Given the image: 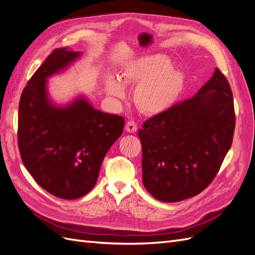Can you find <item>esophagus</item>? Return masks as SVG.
<instances>
[{"label": "esophagus", "mask_w": 255, "mask_h": 255, "mask_svg": "<svg viewBox=\"0 0 255 255\" xmlns=\"http://www.w3.org/2000/svg\"><path fill=\"white\" fill-rule=\"evenodd\" d=\"M126 129L128 130V132H129V133H134V132H136V130H137V123H136L135 121H133V120L128 121V123H127V127H126Z\"/></svg>", "instance_id": "obj_1"}]
</instances>
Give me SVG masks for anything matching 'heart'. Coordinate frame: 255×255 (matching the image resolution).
Segmentation results:
<instances>
[{"label": "heart", "instance_id": "heart-1", "mask_svg": "<svg viewBox=\"0 0 255 255\" xmlns=\"http://www.w3.org/2000/svg\"><path fill=\"white\" fill-rule=\"evenodd\" d=\"M130 84H138L134 92L138 110L155 115L165 112L176 101L184 87V78L172 68L170 59L156 54L128 64L120 73V82L110 78L105 87L111 97L121 100L126 97L123 86Z\"/></svg>", "mask_w": 255, "mask_h": 255}]
</instances>
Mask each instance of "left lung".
<instances>
[{
  "label": "left lung",
  "instance_id": "1",
  "mask_svg": "<svg viewBox=\"0 0 255 255\" xmlns=\"http://www.w3.org/2000/svg\"><path fill=\"white\" fill-rule=\"evenodd\" d=\"M234 129L232 90L217 68L195 97L143 123L138 132L143 186L163 202L197 196L218 173Z\"/></svg>",
  "mask_w": 255,
  "mask_h": 255
}]
</instances>
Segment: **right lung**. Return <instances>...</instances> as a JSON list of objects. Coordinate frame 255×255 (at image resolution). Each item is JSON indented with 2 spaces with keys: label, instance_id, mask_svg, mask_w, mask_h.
Returning <instances> with one entry per match:
<instances>
[{
  "label": "right lung",
  "instance_id": "add662e5",
  "mask_svg": "<svg viewBox=\"0 0 255 255\" xmlns=\"http://www.w3.org/2000/svg\"><path fill=\"white\" fill-rule=\"evenodd\" d=\"M81 55L55 49L23 89L19 103L18 145L23 164L51 195L78 199L92 189L104 156L123 132L125 118L95 110L81 97L54 105L47 79Z\"/></svg>",
  "mask_w": 255,
  "mask_h": 255
}]
</instances>
